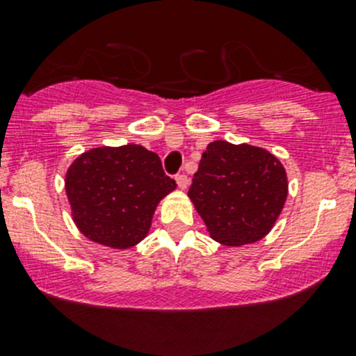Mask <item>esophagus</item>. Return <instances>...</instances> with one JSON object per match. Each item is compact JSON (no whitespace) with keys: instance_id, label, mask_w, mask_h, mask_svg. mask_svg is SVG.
Here are the masks:
<instances>
[{"instance_id":"34e87169","label":"esophagus","mask_w":356,"mask_h":356,"mask_svg":"<svg viewBox=\"0 0 356 356\" xmlns=\"http://www.w3.org/2000/svg\"><path fill=\"white\" fill-rule=\"evenodd\" d=\"M175 182H177L179 189H182V191H184V189L189 186V177L184 174H179L177 177H175Z\"/></svg>"}]
</instances>
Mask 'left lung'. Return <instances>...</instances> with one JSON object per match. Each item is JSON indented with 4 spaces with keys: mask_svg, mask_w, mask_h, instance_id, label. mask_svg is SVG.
<instances>
[{
    "mask_svg": "<svg viewBox=\"0 0 356 356\" xmlns=\"http://www.w3.org/2000/svg\"><path fill=\"white\" fill-rule=\"evenodd\" d=\"M288 186L284 165L265 148L213 141L201 155L188 196L211 239L245 246L272 231Z\"/></svg>",
    "mask_w": 356,
    "mask_h": 356,
    "instance_id": "1",
    "label": "left lung"
}]
</instances>
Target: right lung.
I'll return each mask as SVG.
<instances>
[{
    "label": "right lung",
    "instance_id": "add662e5",
    "mask_svg": "<svg viewBox=\"0 0 356 356\" xmlns=\"http://www.w3.org/2000/svg\"><path fill=\"white\" fill-rule=\"evenodd\" d=\"M175 188L160 156L141 145L92 148L75 158L65 174L77 229L89 241L111 250L141 243L158 203Z\"/></svg>",
    "mask_w": 356,
    "mask_h": 356
}]
</instances>
